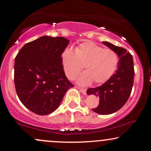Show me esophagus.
<instances>
[{"mask_svg": "<svg viewBox=\"0 0 151 151\" xmlns=\"http://www.w3.org/2000/svg\"><path fill=\"white\" fill-rule=\"evenodd\" d=\"M79 89H80V91H81L83 94H86V88H79Z\"/></svg>", "mask_w": 151, "mask_h": 151, "instance_id": "1", "label": "esophagus"}]
</instances>
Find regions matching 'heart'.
<instances>
[{"mask_svg": "<svg viewBox=\"0 0 151 151\" xmlns=\"http://www.w3.org/2000/svg\"><path fill=\"white\" fill-rule=\"evenodd\" d=\"M64 71L71 80H74L83 69L86 71L80 76L78 82L85 86L93 81L97 84L106 82L117 69L118 55L111 49L91 41L82 42L75 48H67L61 55Z\"/></svg>", "mask_w": 151, "mask_h": 151, "instance_id": "1", "label": "heart"}]
</instances>
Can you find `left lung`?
<instances>
[{"label": "left lung", "mask_w": 151, "mask_h": 151, "mask_svg": "<svg viewBox=\"0 0 151 151\" xmlns=\"http://www.w3.org/2000/svg\"><path fill=\"white\" fill-rule=\"evenodd\" d=\"M102 43L119 56L118 68L105 83L98 87L88 88L86 93L95 95L100 99L98 106L92 109L94 112L109 115L119 110L127 102L133 88L135 71L133 56L127 49L106 41Z\"/></svg>", "instance_id": "1"}]
</instances>
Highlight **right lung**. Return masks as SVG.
Instances as JSON below:
<instances>
[{"mask_svg": "<svg viewBox=\"0 0 151 151\" xmlns=\"http://www.w3.org/2000/svg\"><path fill=\"white\" fill-rule=\"evenodd\" d=\"M69 40L45 36L27 43L14 63V84L26 108L40 115L50 114L59 106L65 93L73 87L66 77L61 61Z\"/></svg>", "mask_w": 151, "mask_h": 151, "instance_id": "add662e5", "label": "right lung"}]
</instances>
